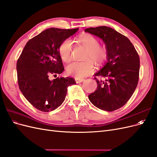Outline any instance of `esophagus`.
Wrapping results in <instances>:
<instances>
[{
    "mask_svg": "<svg viewBox=\"0 0 157 157\" xmlns=\"http://www.w3.org/2000/svg\"><path fill=\"white\" fill-rule=\"evenodd\" d=\"M75 81H76V82H77V83L82 82L85 80L84 78H77V77H75Z\"/></svg>",
    "mask_w": 157,
    "mask_h": 157,
    "instance_id": "1",
    "label": "esophagus"
}]
</instances>
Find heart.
<instances>
[{
    "label": "heart",
    "mask_w": 157,
    "mask_h": 157,
    "mask_svg": "<svg viewBox=\"0 0 157 157\" xmlns=\"http://www.w3.org/2000/svg\"><path fill=\"white\" fill-rule=\"evenodd\" d=\"M78 42L87 49L84 56V61H73L69 63L66 71L68 75L77 78H82L92 74L95 71V66L91 60L97 64H101L107 59L109 52L105 46L99 45V41L96 36L90 34H85L78 39ZM60 58L65 62H68L72 58V42L66 39L59 46Z\"/></svg>",
    "instance_id": "1"
}]
</instances>
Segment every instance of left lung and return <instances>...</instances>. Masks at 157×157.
Masks as SVG:
<instances>
[{
    "mask_svg": "<svg viewBox=\"0 0 157 157\" xmlns=\"http://www.w3.org/2000/svg\"><path fill=\"white\" fill-rule=\"evenodd\" d=\"M85 32L100 38L109 52L107 61L95 76L97 90L90 101L103 111H113L124 106L134 94L139 80L140 57L126 36L106 26L90 27Z\"/></svg>",
    "mask_w": 157,
    "mask_h": 157,
    "instance_id": "8db88e82",
    "label": "left lung"
}]
</instances>
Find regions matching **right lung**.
<instances>
[{"instance_id":"add662e5","label":"right lung","mask_w":157,"mask_h":157,"mask_svg":"<svg viewBox=\"0 0 157 157\" xmlns=\"http://www.w3.org/2000/svg\"><path fill=\"white\" fill-rule=\"evenodd\" d=\"M78 30L49 28L27 42L17 62V82L20 91L31 105L49 112L64 101L67 88L75 84L71 77H57L64 70L59 46Z\"/></svg>"}]
</instances>
